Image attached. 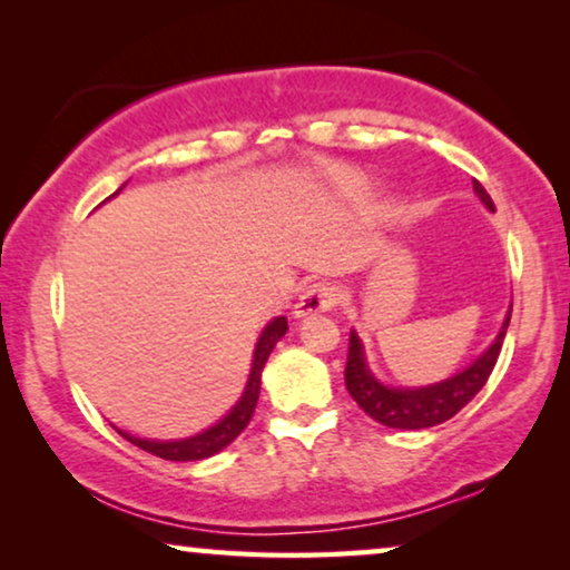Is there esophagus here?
Here are the masks:
<instances>
[{
    "label": "esophagus",
    "mask_w": 570,
    "mask_h": 570,
    "mask_svg": "<svg viewBox=\"0 0 570 570\" xmlns=\"http://www.w3.org/2000/svg\"><path fill=\"white\" fill-rule=\"evenodd\" d=\"M342 301V291L332 283H314L303 291L301 301L295 303V316H311L322 314V311H332Z\"/></svg>",
    "instance_id": "34e87169"
}]
</instances>
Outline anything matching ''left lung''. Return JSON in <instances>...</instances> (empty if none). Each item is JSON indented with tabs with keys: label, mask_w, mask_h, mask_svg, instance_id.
Listing matches in <instances>:
<instances>
[{
	"label": "left lung",
	"mask_w": 570,
	"mask_h": 570,
	"mask_svg": "<svg viewBox=\"0 0 570 570\" xmlns=\"http://www.w3.org/2000/svg\"><path fill=\"white\" fill-rule=\"evenodd\" d=\"M474 191L485 202L490 213H495L493 199L485 191L478 178H474ZM511 311L505 316L503 330L498 332L493 345L474 361L470 368H464L456 376H451L441 384L423 386V389H389L373 379L363 357V345L357 334H350V350H347V365H345V384L347 392L357 402L365 415H371L376 423L389 428H402V431H420V428H433L446 423L456 415L459 410L466 407L482 386L488 384L490 373H493L498 355H501L505 330H509Z\"/></svg>",
	"instance_id": "8db88e82"
}]
</instances>
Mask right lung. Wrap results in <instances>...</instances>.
<instances>
[{
    "label": "right lung",
    "instance_id": "add662e5",
    "mask_svg": "<svg viewBox=\"0 0 570 570\" xmlns=\"http://www.w3.org/2000/svg\"><path fill=\"white\" fill-rule=\"evenodd\" d=\"M287 332V318L277 316L275 322L267 324V330L262 332L259 342H256V353H254V365H252V376H248L246 392L240 396V402L233 407L228 415H225L220 423L209 428V431L194 435V439H184V441H145V439H135V435L119 431L124 439L129 443H135L137 449L147 451V454H155L160 459H168V462H197V459H207L223 451L228 443H233L244 433V428L248 425V420L254 415L256 400H259V386H262V368L267 363V357L272 353V347L277 345L279 337Z\"/></svg>",
    "mask_w": 570,
    "mask_h": 570
}]
</instances>
